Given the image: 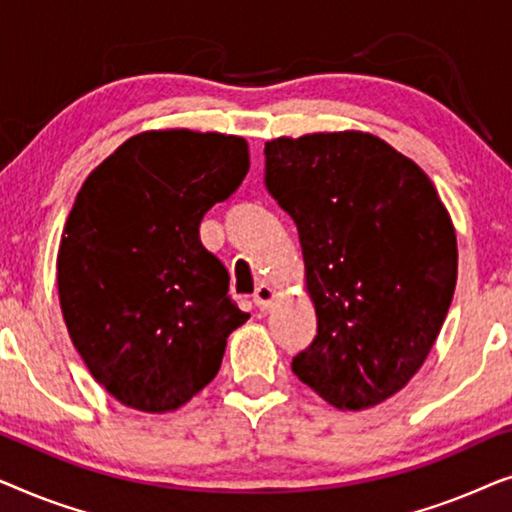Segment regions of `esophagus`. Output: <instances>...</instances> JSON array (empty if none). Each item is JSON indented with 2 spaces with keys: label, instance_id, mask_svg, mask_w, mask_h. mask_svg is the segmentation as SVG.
<instances>
[{
  "label": "esophagus",
  "instance_id": "obj_1",
  "mask_svg": "<svg viewBox=\"0 0 512 512\" xmlns=\"http://www.w3.org/2000/svg\"><path fill=\"white\" fill-rule=\"evenodd\" d=\"M254 303L258 310H268V307H272V303H275V291H272V286L258 284L254 291Z\"/></svg>",
  "mask_w": 512,
  "mask_h": 512
}]
</instances>
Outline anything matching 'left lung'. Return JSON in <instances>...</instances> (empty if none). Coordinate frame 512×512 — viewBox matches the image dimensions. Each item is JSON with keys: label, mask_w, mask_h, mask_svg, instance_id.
<instances>
[{"label": "left lung", "mask_w": 512, "mask_h": 512, "mask_svg": "<svg viewBox=\"0 0 512 512\" xmlns=\"http://www.w3.org/2000/svg\"><path fill=\"white\" fill-rule=\"evenodd\" d=\"M265 188L298 228L317 335L291 370L340 410L401 391L457 284V235L431 179L368 132L265 144Z\"/></svg>", "instance_id": "8db88e82"}]
</instances>
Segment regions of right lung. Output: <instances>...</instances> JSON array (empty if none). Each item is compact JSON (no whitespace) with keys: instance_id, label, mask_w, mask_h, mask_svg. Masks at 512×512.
Returning a JSON list of instances; mask_svg holds the SVG:
<instances>
[{"instance_id":"obj_1","label":"right lung","mask_w":512,"mask_h":512,"mask_svg":"<svg viewBox=\"0 0 512 512\" xmlns=\"http://www.w3.org/2000/svg\"><path fill=\"white\" fill-rule=\"evenodd\" d=\"M249 172L242 137L151 130L83 181L58 251L69 338L116 401L167 412L205 389L249 319L200 221Z\"/></svg>"}]
</instances>
